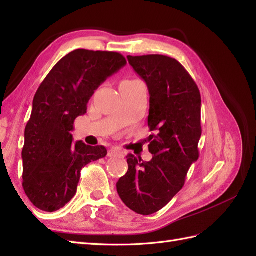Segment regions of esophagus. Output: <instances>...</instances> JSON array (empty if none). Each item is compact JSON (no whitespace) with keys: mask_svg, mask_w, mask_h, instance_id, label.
Masks as SVG:
<instances>
[{"mask_svg":"<svg viewBox=\"0 0 256 256\" xmlns=\"http://www.w3.org/2000/svg\"><path fill=\"white\" fill-rule=\"evenodd\" d=\"M108 157H118V156H123V153L118 148H111L110 150H108Z\"/></svg>","mask_w":256,"mask_h":256,"instance_id":"1","label":"esophagus"}]
</instances>
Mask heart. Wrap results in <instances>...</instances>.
<instances>
[{
    "mask_svg": "<svg viewBox=\"0 0 256 256\" xmlns=\"http://www.w3.org/2000/svg\"><path fill=\"white\" fill-rule=\"evenodd\" d=\"M126 81H136V80H126Z\"/></svg>",
    "mask_w": 256,
    "mask_h": 256,
    "instance_id": "1",
    "label": "heart"
}]
</instances>
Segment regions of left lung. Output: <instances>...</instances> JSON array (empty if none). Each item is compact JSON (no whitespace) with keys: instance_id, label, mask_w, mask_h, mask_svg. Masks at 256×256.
I'll return each instance as SVG.
<instances>
[{"instance_id":"8db88e82","label":"left lung","mask_w":256,"mask_h":256,"mask_svg":"<svg viewBox=\"0 0 256 256\" xmlns=\"http://www.w3.org/2000/svg\"><path fill=\"white\" fill-rule=\"evenodd\" d=\"M150 92L148 145L153 158L126 156L128 170L116 182L123 202L138 214L160 211L180 192L199 158L201 96L182 64L162 55L128 56Z\"/></svg>"}]
</instances>
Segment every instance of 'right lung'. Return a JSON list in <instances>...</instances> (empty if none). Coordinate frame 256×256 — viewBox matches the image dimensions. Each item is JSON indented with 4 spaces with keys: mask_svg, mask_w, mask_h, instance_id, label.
<instances>
[{
    "mask_svg": "<svg viewBox=\"0 0 256 256\" xmlns=\"http://www.w3.org/2000/svg\"><path fill=\"white\" fill-rule=\"evenodd\" d=\"M125 64L118 52L76 50L40 86L22 150L23 188L36 208L54 212L66 206L77 192L81 170L106 156L104 146L74 144L70 132L94 91Z\"/></svg>",
    "mask_w": 256,
    "mask_h": 256,
    "instance_id": "right-lung-1",
    "label": "right lung"
}]
</instances>
